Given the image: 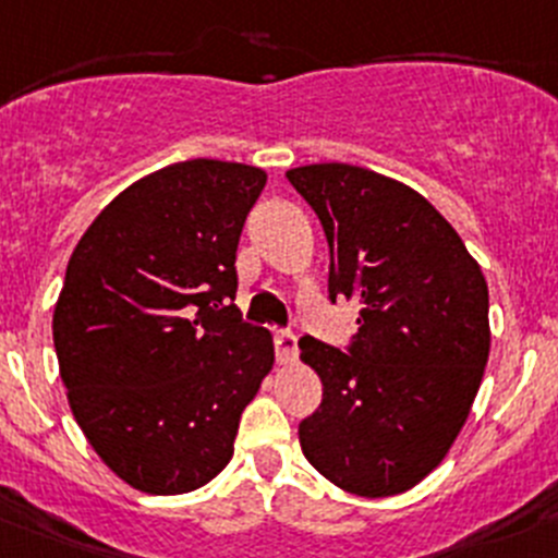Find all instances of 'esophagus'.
Listing matches in <instances>:
<instances>
[{
    "instance_id": "1",
    "label": "esophagus",
    "mask_w": 558,
    "mask_h": 558,
    "mask_svg": "<svg viewBox=\"0 0 558 558\" xmlns=\"http://www.w3.org/2000/svg\"><path fill=\"white\" fill-rule=\"evenodd\" d=\"M274 348H276V362L279 364H293L295 359H299V342H295V333L276 331Z\"/></svg>"
}]
</instances>
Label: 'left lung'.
<instances>
[{
  "mask_svg": "<svg viewBox=\"0 0 558 558\" xmlns=\"http://www.w3.org/2000/svg\"><path fill=\"white\" fill-rule=\"evenodd\" d=\"M331 248L328 299H355L348 353L301 337L323 402L299 424L306 460L342 490H411L469 418L490 353L487 282L454 227L418 191L350 163L288 172Z\"/></svg>",
  "mask_w": 558,
  "mask_h": 558,
  "instance_id": "1",
  "label": "left lung"
}]
</instances>
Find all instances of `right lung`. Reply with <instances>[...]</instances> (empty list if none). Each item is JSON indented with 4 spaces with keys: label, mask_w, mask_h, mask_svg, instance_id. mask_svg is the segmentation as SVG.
<instances>
[{
    "label": "right lung",
    "mask_w": 558,
    "mask_h": 558,
    "mask_svg": "<svg viewBox=\"0 0 558 558\" xmlns=\"http://www.w3.org/2000/svg\"><path fill=\"white\" fill-rule=\"evenodd\" d=\"M257 167L169 163L117 194L71 254L54 306L62 384L89 447L153 496L208 485L274 367L241 320L235 252Z\"/></svg>",
    "instance_id": "add662e5"
}]
</instances>
